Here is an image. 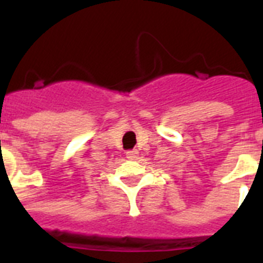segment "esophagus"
Instances as JSON below:
<instances>
[{
  "instance_id": "esophagus-1",
  "label": "esophagus",
  "mask_w": 263,
  "mask_h": 263,
  "mask_svg": "<svg viewBox=\"0 0 263 263\" xmlns=\"http://www.w3.org/2000/svg\"><path fill=\"white\" fill-rule=\"evenodd\" d=\"M138 157V152L137 150H127L126 152V158H129V159H136V158Z\"/></svg>"
}]
</instances>
